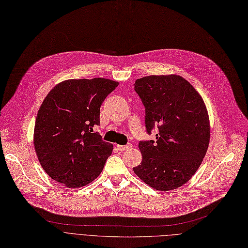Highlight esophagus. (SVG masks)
I'll use <instances>...</instances> for the list:
<instances>
[{
  "label": "esophagus",
  "instance_id": "esophagus-1",
  "mask_svg": "<svg viewBox=\"0 0 248 248\" xmlns=\"http://www.w3.org/2000/svg\"><path fill=\"white\" fill-rule=\"evenodd\" d=\"M132 146L131 145H117V149L119 151H125L127 149H130Z\"/></svg>",
  "mask_w": 248,
  "mask_h": 248
}]
</instances>
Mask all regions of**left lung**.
I'll return each mask as SVG.
<instances>
[{
    "label": "left lung",
    "mask_w": 248,
    "mask_h": 248,
    "mask_svg": "<svg viewBox=\"0 0 248 248\" xmlns=\"http://www.w3.org/2000/svg\"><path fill=\"white\" fill-rule=\"evenodd\" d=\"M145 106L149 134L157 128L156 141H141V165L133 168L144 183L172 190L188 182L208 148L211 127L200 93L180 75H150L135 81Z\"/></svg>",
    "instance_id": "left-lung-1"
}]
</instances>
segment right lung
Returning a JSON list of instances; mask_svg holds the SVG:
<instances>
[{
  "mask_svg": "<svg viewBox=\"0 0 248 248\" xmlns=\"http://www.w3.org/2000/svg\"><path fill=\"white\" fill-rule=\"evenodd\" d=\"M118 82L106 78L68 79L43 101L34 124V150L45 172L67 187H80L102 172L113 145L93 131L100 106Z\"/></svg>",
  "mask_w": 248,
  "mask_h": 248,
  "instance_id": "obj_1",
  "label": "right lung"
}]
</instances>
